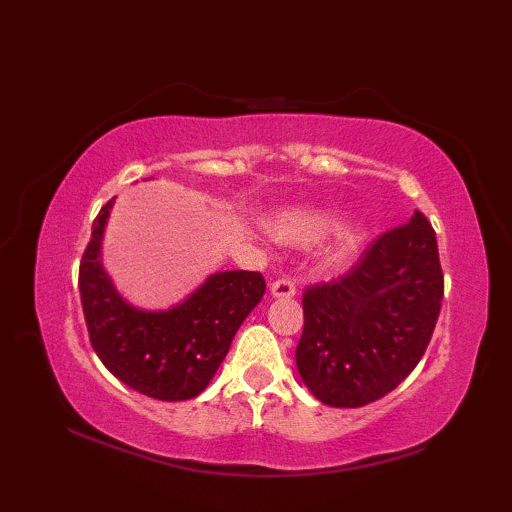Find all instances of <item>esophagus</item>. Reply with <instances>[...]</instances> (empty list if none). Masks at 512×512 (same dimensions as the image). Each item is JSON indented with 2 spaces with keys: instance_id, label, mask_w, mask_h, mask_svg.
<instances>
[{
  "instance_id": "esophagus-1",
  "label": "esophagus",
  "mask_w": 512,
  "mask_h": 512,
  "mask_svg": "<svg viewBox=\"0 0 512 512\" xmlns=\"http://www.w3.org/2000/svg\"><path fill=\"white\" fill-rule=\"evenodd\" d=\"M270 295H273V297H279V299H290V297H295V295H297V286H295V281L288 279V277H281V279L273 281V284H270Z\"/></svg>"
}]
</instances>
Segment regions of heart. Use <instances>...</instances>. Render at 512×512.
<instances>
[{
  "label": "heart",
  "mask_w": 512,
  "mask_h": 512,
  "mask_svg": "<svg viewBox=\"0 0 512 512\" xmlns=\"http://www.w3.org/2000/svg\"><path fill=\"white\" fill-rule=\"evenodd\" d=\"M328 226L325 217H295L277 226V235L286 242H306V239L317 237L323 228Z\"/></svg>",
  "instance_id": "heart-1"
}]
</instances>
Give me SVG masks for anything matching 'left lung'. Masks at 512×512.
Returning a JSON list of instances; mask_svg holds the SVG:
<instances>
[{
  "label": "left lung",
  "mask_w": 512,
  "mask_h": 512,
  "mask_svg": "<svg viewBox=\"0 0 512 512\" xmlns=\"http://www.w3.org/2000/svg\"><path fill=\"white\" fill-rule=\"evenodd\" d=\"M444 275L420 211L369 244L345 275L303 292L297 367L323 405L363 407L418 365L436 330Z\"/></svg>",
  "instance_id": "1"
}]
</instances>
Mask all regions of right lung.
I'll return each instance as SVG.
<instances>
[{"instance_id":"right-lung-1","label":"right lung","mask_w":512,"mask_h":512,"mask_svg":"<svg viewBox=\"0 0 512 512\" xmlns=\"http://www.w3.org/2000/svg\"><path fill=\"white\" fill-rule=\"evenodd\" d=\"M114 200L92 224L79 266L85 325L96 356L125 385L156 400H189L206 389L239 325L266 292L262 273L213 275L182 306L140 312L116 295L101 266V237Z\"/></svg>"}]
</instances>
